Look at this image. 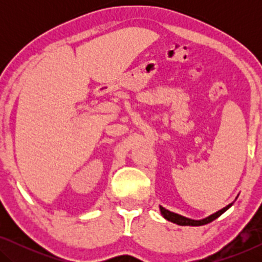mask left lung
<instances>
[{
    "label": "left lung",
    "mask_w": 262,
    "mask_h": 262,
    "mask_svg": "<svg viewBox=\"0 0 262 262\" xmlns=\"http://www.w3.org/2000/svg\"><path fill=\"white\" fill-rule=\"evenodd\" d=\"M232 205L231 204H229L228 206H225L224 209H222L220 211H217L216 213L211 214V216L204 218V220H200V221H194V220H189V218H186L184 216H180V214L178 213H174V212H170V211H168L164 209V207L160 206V210H161V213H162V216L166 218L167 221L169 222H173V223L178 224V225H192V227H199V225H204V224H207V223H211V222L216 220L221 216L222 213H224L225 211H227L229 207Z\"/></svg>",
    "instance_id": "1"
}]
</instances>
